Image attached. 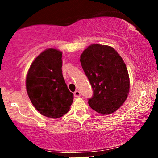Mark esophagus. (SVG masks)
Returning <instances> with one entry per match:
<instances>
[{
  "mask_svg": "<svg viewBox=\"0 0 158 158\" xmlns=\"http://www.w3.org/2000/svg\"><path fill=\"white\" fill-rule=\"evenodd\" d=\"M80 96H81V94L79 90H76V91L74 92V97H79Z\"/></svg>",
  "mask_w": 158,
  "mask_h": 158,
  "instance_id": "1",
  "label": "esophagus"
}]
</instances>
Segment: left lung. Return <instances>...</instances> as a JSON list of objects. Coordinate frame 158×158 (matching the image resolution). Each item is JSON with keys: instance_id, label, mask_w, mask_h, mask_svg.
Instances as JSON below:
<instances>
[{"instance_id": "8db88e82", "label": "left lung", "mask_w": 158, "mask_h": 158, "mask_svg": "<svg viewBox=\"0 0 158 158\" xmlns=\"http://www.w3.org/2000/svg\"><path fill=\"white\" fill-rule=\"evenodd\" d=\"M80 61L93 88L90 107L103 115L114 113L129 91V77L122 57L111 47L94 44L83 51Z\"/></svg>"}]
</instances>
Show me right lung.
Listing matches in <instances>:
<instances>
[{
  "label": "right lung",
  "instance_id": "add662e5",
  "mask_svg": "<svg viewBox=\"0 0 158 158\" xmlns=\"http://www.w3.org/2000/svg\"><path fill=\"white\" fill-rule=\"evenodd\" d=\"M62 53L48 49L34 60L27 76L29 97L38 111L56 119L68 113L73 100L61 71Z\"/></svg>",
  "mask_w": 158,
  "mask_h": 158
}]
</instances>
